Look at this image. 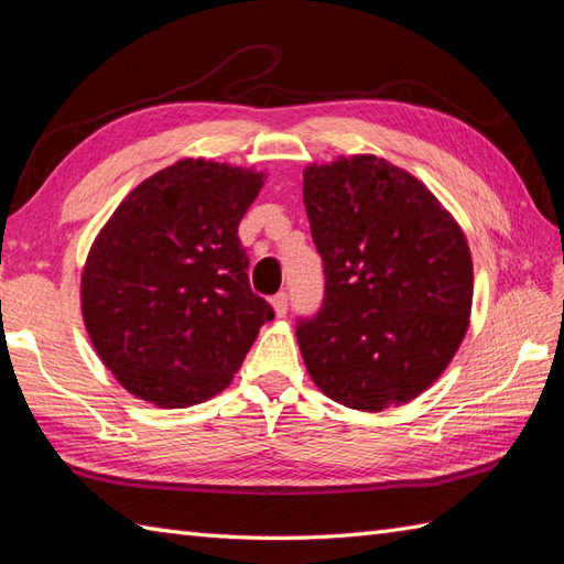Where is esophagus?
I'll return each instance as SVG.
<instances>
[{
    "instance_id": "1",
    "label": "esophagus",
    "mask_w": 564,
    "mask_h": 564,
    "mask_svg": "<svg viewBox=\"0 0 564 564\" xmlns=\"http://www.w3.org/2000/svg\"><path fill=\"white\" fill-rule=\"evenodd\" d=\"M271 305H273V310H275V315L279 317H283L285 313H289V293H275L273 297H271Z\"/></svg>"
}]
</instances>
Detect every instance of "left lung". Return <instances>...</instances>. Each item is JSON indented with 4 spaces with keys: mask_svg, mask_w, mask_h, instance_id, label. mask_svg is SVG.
<instances>
[{
    "mask_svg": "<svg viewBox=\"0 0 564 564\" xmlns=\"http://www.w3.org/2000/svg\"><path fill=\"white\" fill-rule=\"evenodd\" d=\"M325 301L295 334L315 386L380 412L422 394L470 325L473 257L460 225L410 172L354 154L303 172Z\"/></svg>",
    "mask_w": 564,
    "mask_h": 564,
    "instance_id": "8db88e82",
    "label": "left lung"
}]
</instances>
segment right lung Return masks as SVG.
Wrapping results in <instances>:
<instances>
[{
	"label": "right lung",
	"instance_id": "right-lung-1",
	"mask_svg": "<svg viewBox=\"0 0 564 564\" xmlns=\"http://www.w3.org/2000/svg\"><path fill=\"white\" fill-rule=\"evenodd\" d=\"M267 174L178 160L123 198L82 271V317L135 398L191 406L223 392L271 305L249 289L237 227Z\"/></svg>",
	"mask_w": 564,
	"mask_h": 564
}]
</instances>
